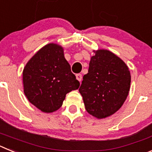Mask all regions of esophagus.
Segmentation results:
<instances>
[{"label": "esophagus", "instance_id": "1", "mask_svg": "<svg viewBox=\"0 0 152 152\" xmlns=\"http://www.w3.org/2000/svg\"><path fill=\"white\" fill-rule=\"evenodd\" d=\"M76 78L80 82V81L82 80V75H80V74H77V75H76Z\"/></svg>", "mask_w": 152, "mask_h": 152}]
</instances>
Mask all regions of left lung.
Returning a JSON list of instances; mask_svg holds the SVG:
<instances>
[{
	"mask_svg": "<svg viewBox=\"0 0 152 152\" xmlns=\"http://www.w3.org/2000/svg\"><path fill=\"white\" fill-rule=\"evenodd\" d=\"M79 92L86 110L103 119L115 113L126 100L131 75L124 61L108 50L94 51Z\"/></svg>",
	"mask_w": 152,
	"mask_h": 152,
	"instance_id": "left-lung-1",
	"label": "left lung"
}]
</instances>
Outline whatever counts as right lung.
<instances>
[{"label":"right lung","mask_w":152,"mask_h":152,"mask_svg":"<svg viewBox=\"0 0 152 152\" xmlns=\"http://www.w3.org/2000/svg\"><path fill=\"white\" fill-rule=\"evenodd\" d=\"M23 81L29 101L44 113L58 110L67 94L80 86L64 58L62 47L54 43L42 47L28 61Z\"/></svg>","instance_id":"obj_1"}]
</instances>
